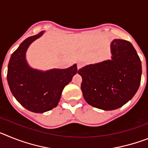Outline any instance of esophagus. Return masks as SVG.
Listing matches in <instances>:
<instances>
[{
	"label": "esophagus",
	"instance_id": "obj_1",
	"mask_svg": "<svg viewBox=\"0 0 148 148\" xmlns=\"http://www.w3.org/2000/svg\"><path fill=\"white\" fill-rule=\"evenodd\" d=\"M83 65H84V64L82 62H81V61L78 62V64H77V67H78V70L81 69V68L83 66Z\"/></svg>",
	"mask_w": 148,
	"mask_h": 148
}]
</instances>
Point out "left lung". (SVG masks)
Masks as SVG:
<instances>
[{
	"instance_id": "8db88e82",
	"label": "left lung",
	"mask_w": 148,
	"mask_h": 148,
	"mask_svg": "<svg viewBox=\"0 0 148 148\" xmlns=\"http://www.w3.org/2000/svg\"><path fill=\"white\" fill-rule=\"evenodd\" d=\"M111 59L81 68L83 96L90 105L104 110L122 107L136 93L141 82L142 63L131 43L114 39Z\"/></svg>"
}]
</instances>
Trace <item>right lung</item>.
I'll return each instance as SVG.
<instances>
[{
	"label": "right lung",
	"instance_id": "obj_1",
	"mask_svg": "<svg viewBox=\"0 0 148 148\" xmlns=\"http://www.w3.org/2000/svg\"><path fill=\"white\" fill-rule=\"evenodd\" d=\"M44 33L41 31L23 40L12 54L7 71V82L14 97L23 108L37 113L49 111L58 105L63 90L78 70L76 64L66 69L47 71L33 69L28 64L27 49Z\"/></svg>",
	"mask_w": 148,
	"mask_h": 148
}]
</instances>
